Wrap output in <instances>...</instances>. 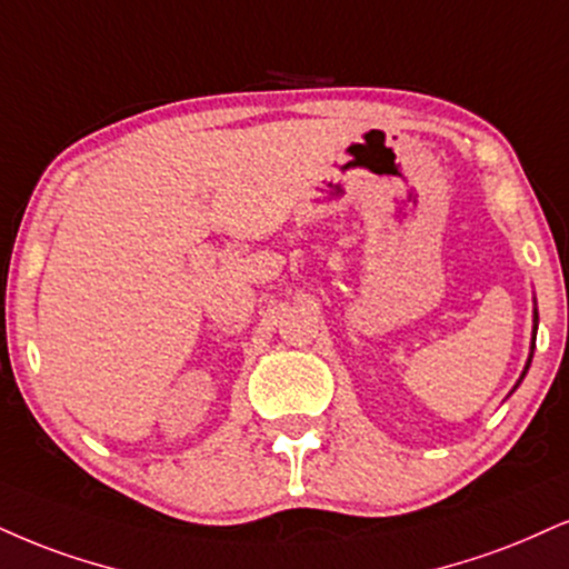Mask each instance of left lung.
I'll return each instance as SVG.
<instances>
[{
	"label": "left lung",
	"mask_w": 569,
	"mask_h": 569,
	"mask_svg": "<svg viewBox=\"0 0 569 569\" xmlns=\"http://www.w3.org/2000/svg\"><path fill=\"white\" fill-rule=\"evenodd\" d=\"M536 333H538V310H532V341H530V358H527V362H525V371H522V376H519V381L525 379L527 368H530V362H532V350H536ZM519 381L515 385V389L519 387ZM515 389H511V392H515Z\"/></svg>",
	"instance_id": "left-lung-1"
}]
</instances>
